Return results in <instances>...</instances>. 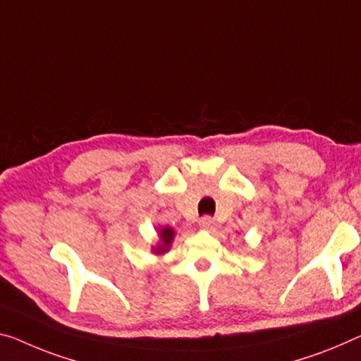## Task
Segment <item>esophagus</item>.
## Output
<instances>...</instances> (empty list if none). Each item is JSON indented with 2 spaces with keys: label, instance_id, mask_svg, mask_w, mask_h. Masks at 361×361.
Wrapping results in <instances>:
<instances>
[{
  "label": "esophagus",
  "instance_id": "obj_1",
  "mask_svg": "<svg viewBox=\"0 0 361 361\" xmlns=\"http://www.w3.org/2000/svg\"><path fill=\"white\" fill-rule=\"evenodd\" d=\"M200 226H202L203 229L212 231V229H214L216 223H214V219H213V218H209V216H204V218L200 219Z\"/></svg>",
  "mask_w": 361,
  "mask_h": 361
}]
</instances>
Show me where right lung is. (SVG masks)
Wrapping results in <instances>:
<instances>
[{
    "mask_svg": "<svg viewBox=\"0 0 361 361\" xmlns=\"http://www.w3.org/2000/svg\"><path fill=\"white\" fill-rule=\"evenodd\" d=\"M174 237H176V231L173 229V227H169V226L158 227V238H159V242L157 243V245L152 247V252L154 255L168 253L171 245H173V242H174Z\"/></svg>",
    "mask_w": 361,
    "mask_h": 361,
    "instance_id": "right-lung-1",
    "label": "right lung"
}]
</instances>
